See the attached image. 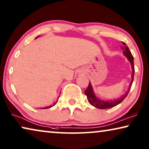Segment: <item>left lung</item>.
Segmentation results:
<instances>
[{"label": "left lung", "mask_w": 149, "mask_h": 149, "mask_svg": "<svg viewBox=\"0 0 149 149\" xmlns=\"http://www.w3.org/2000/svg\"><path fill=\"white\" fill-rule=\"evenodd\" d=\"M122 43H123V46H121V48H122V49L123 51V54H124L125 55L127 56L128 60L130 61V64H131L132 68V81L130 85V86H131L132 82H133V80H134V58H133V56L132 55L131 52H130V51L129 47L126 45V43L124 42H122ZM129 91H130V88H129V90L128 91V92L126 93L125 95H123L120 98H119V99L115 100H114V101H102V100H98V98L96 97V96L95 95V94H94V93H93L92 86H91V83L89 82L87 88H86V91H84V94H85L86 97H87V100H88V102L91 105H93V106L97 107V108L100 109H106L112 108V107H114L116 106L117 104H120V102H122L126 97H127V95L129 94Z\"/></svg>", "instance_id": "8db88e82"}]
</instances>
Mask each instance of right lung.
<instances>
[{
    "label": "right lung",
    "mask_w": 149,
    "mask_h": 149,
    "mask_svg": "<svg viewBox=\"0 0 149 149\" xmlns=\"http://www.w3.org/2000/svg\"><path fill=\"white\" fill-rule=\"evenodd\" d=\"M36 38H37V37H36ZM56 102H56L55 103H54V104H53V106H54V105H55V104H56ZM52 107V106H50L49 107H45V108H41V109H49V108H51V107Z\"/></svg>",
    "instance_id": "1"
}]
</instances>
